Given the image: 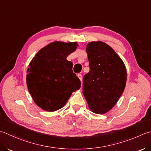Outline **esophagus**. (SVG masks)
Listing matches in <instances>:
<instances>
[{
	"label": "esophagus",
	"instance_id": "1",
	"mask_svg": "<svg viewBox=\"0 0 151 151\" xmlns=\"http://www.w3.org/2000/svg\"><path fill=\"white\" fill-rule=\"evenodd\" d=\"M77 76H78V77L79 78V79L81 80V81L82 82V75L81 74H80V73H78V75H77Z\"/></svg>",
	"mask_w": 151,
	"mask_h": 151
}]
</instances>
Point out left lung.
Masks as SVG:
<instances>
[{"label":"left lung","mask_w":151,"mask_h":151,"mask_svg":"<svg viewBox=\"0 0 151 151\" xmlns=\"http://www.w3.org/2000/svg\"><path fill=\"white\" fill-rule=\"evenodd\" d=\"M86 52L90 71L83 77V93L93 113L103 114L116 104L126 83L124 64L113 48L103 42H91Z\"/></svg>","instance_id":"left-lung-1"}]
</instances>
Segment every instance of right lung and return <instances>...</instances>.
I'll use <instances>...</instances> for the list:
<instances>
[{
	"label": "right lung",
	"instance_id": "add662e5",
	"mask_svg": "<svg viewBox=\"0 0 151 151\" xmlns=\"http://www.w3.org/2000/svg\"><path fill=\"white\" fill-rule=\"evenodd\" d=\"M76 42H54L41 49L29 64L27 84L35 103L46 111L63 107L73 91L81 88L67 57L75 51Z\"/></svg>",
	"mask_w": 151,
	"mask_h": 151
}]
</instances>
